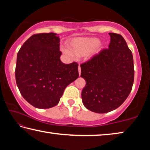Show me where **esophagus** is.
<instances>
[{
	"instance_id": "1",
	"label": "esophagus",
	"mask_w": 150,
	"mask_h": 150,
	"mask_svg": "<svg viewBox=\"0 0 150 150\" xmlns=\"http://www.w3.org/2000/svg\"><path fill=\"white\" fill-rule=\"evenodd\" d=\"M79 75H81V67H80V65H79Z\"/></svg>"
}]
</instances>
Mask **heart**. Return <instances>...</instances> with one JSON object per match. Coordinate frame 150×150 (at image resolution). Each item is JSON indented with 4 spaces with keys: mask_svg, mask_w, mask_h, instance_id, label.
I'll return each instance as SVG.
<instances>
[{
    "mask_svg": "<svg viewBox=\"0 0 150 150\" xmlns=\"http://www.w3.org/2000/svg\"><path fill=\"white\" fill-rule=\"evenodd\" d=\"M68 45L70 51L65 50V52L77 57H84L88 54H95L102 47L99 39L95 37L75 38L70 40Z\"/></svg>",
    "mask_w": 150,
    "mask_h": 150,
    "instance_id": "1",
    "label": "heart"
}]
</instances>
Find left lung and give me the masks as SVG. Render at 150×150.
<instances>
[{
	"label": "left lung",
	"instance_id": "left-lung-1",
	"mask_svg": "<svg viewBox=\"0 0 150 150\" xmlns=\"http://www.w3.org/2000/svg\"><path fill=\"white\" fill-rule=\"evenodd\" d=\"M108 49L101 50L81 65V77L86 81L81 98L84 106L96 113L118 108L130 93L134 69L132 52L124 38L109 33Z\"/></svg>",
	"mask_w": 150,
	"mask_h": 150
}]
</instances>
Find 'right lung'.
I'll return each mask as SVG.
<instances>
[{
  "mask_svg": "<svg viewBox=\"0 0 150 150\" xmlns=\"http://www.w3.org/2000/svg\"><path fill=\"white\" fill-rule=\"evenodd\" d=\"M59 36L55 33L32 35L17 54L15 77L22 96L35 108L54 107L65 88L79 77L78 63L60 60Z\"/></svg>",
  "mask_w": 150,
  "mask_h": 150,
  "instance_id": "obj_1",
  "label": "right lung"
}]
</instances>
